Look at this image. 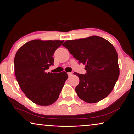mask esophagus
<instances>
[{"label":"esophagus","instance_id":"obj_1","mask_svg":"<svg viewBox=\"0 0 134 134\" xmlns=\"http://www.w3.org/2000/svg\"><path fill=\"white\" fill-rule=\"evenodd\" d=\"M72 72H69V73H68V76L69 77H70V76H71L72 75Z\"/></svg>","mask_w":134,"mask_h":134}]
</instances>
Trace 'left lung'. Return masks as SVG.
Returning a JSON list of instances; mask_svg holds the SVG:
<instances>
[{"mask_svg": "<svg viewBox=\"0 0 134 134\" xmlns=\"http://www.w3.org/2000/svg\"><path fill=\"white\" fill-rule=\"evenodd\" d=\"M62 46L80 64L85 65L84 75L74 73L80 82L76 92L88 103L104 99L111 93L119 76L116 50L109 41L99 36L68 40Z\"/></svg>", "mask_w": 134, "mask_h": 134, "instance_id": "8db88e82", "label": "left lung"}]
</instances>
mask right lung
Listing matches in <instances>:
<instances>
[{
	"label": "right lung",
	"instance_id": "add662e5",
	"mask_svg": "<svg viewBox=\"0 0 134 134\" xmlns=\"http://www.w3.org/2000/svg\"><path fill=\"white\" fill-rule=\"evenodd\" d=\"M64 41L32 40L18 50L14 70L20 88L31 102L42 106L52 104L58 99L68 75L45 73L54 64L53 55Z\"/></svg>",
	"mask_w": 134,
	"mask_h": 134
}]
</instances>
